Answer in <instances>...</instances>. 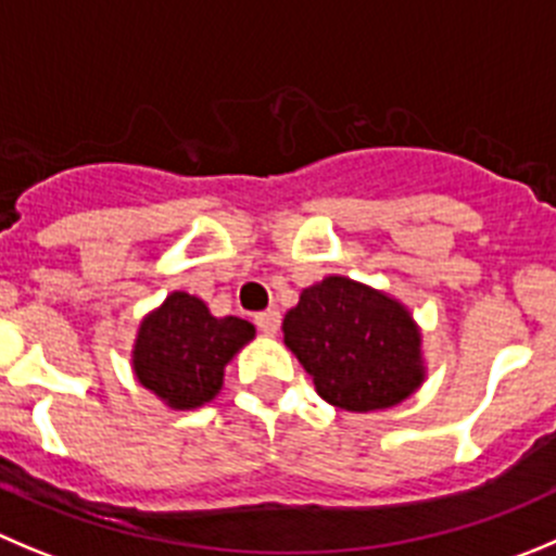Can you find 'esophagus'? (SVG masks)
<instances>
[{
    "mask_svg": "<svg viewBox=\"0 0 556 556\" xmlns=\"http://www.w3.org/2000/svg\"><path fill=\"white\" fill-rule=\"evenodd\" d=\"M254 324H257V329H261L263 334L274 337L279 329V313L277 309H266V313H261L257 318H254Z\"/></svg>",
    "mask_w": 556,
    "mask_h": 556,
    "instance_id": "1",
    "label": "esophagus"
}]
</instances>
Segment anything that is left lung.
<instances>
[{"instance_id":"left-lung-1","label":"left lung","mask_w":556,"mask_h":556,"mask_svg":"<svg viewBox=\"0 0 556 556\" xmlns=\"http://www.w3.org/2000/svg\"><path fill=\"white\" fill-rule=\"evenodd\" d=\"M282 334L318 395L345 412L392 408L425 381L422 334L412 313L349 277L304 288L285 315Z\"/></svg>"}]
</instances>
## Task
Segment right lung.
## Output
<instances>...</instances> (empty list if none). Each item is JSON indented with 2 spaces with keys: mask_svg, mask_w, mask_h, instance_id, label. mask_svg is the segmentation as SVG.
<instances>
[{
  "mask_svg": "<svg viewBox=\"0 0 556 556\" xmlns=\"http://www.w3.org/2000/svg\"><path fill=\"white\" fill-rule=\"evenodd\" d=\"M252 337L249 320L214 318L202 299L175 290L139 324L134 376L175 412L200 408L219 395L227 362Z\"/></svg>",
  "mask_w": 556,
  "mask_h": 556,
  "instance_id": "1",
  "label": "right lung"
}]
</instances>
